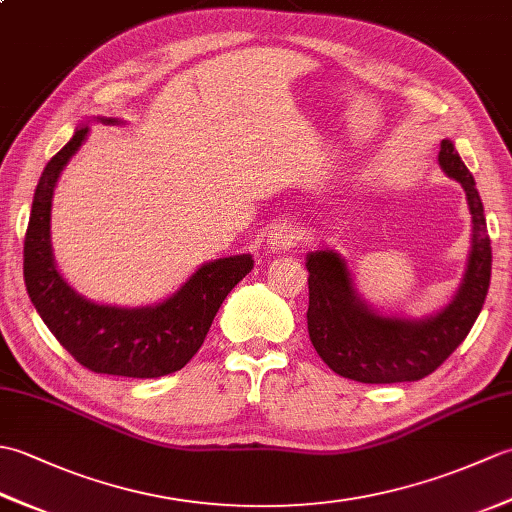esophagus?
<instances>
[{"instance_id": "esophagus-1", "label": "esophagus", "mask_w": 512, "mask_h": 512, "mask_svg": "<svg viewBox=\"0 0 512 512\" xmlns=\"http://www.w3.org/2000/svg\"><path fill=\"white\" fill-rule=\"evenodd\" d=\"M299 239L301 231L288 220H279L277 224L270 226L268 231V246L273 250H288L292 246H297Z\"/></svg>"}]
</instances>
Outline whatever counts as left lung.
Returning <instances> with one entry per match:
<instances>
[{
	"label": "left lung",
	"instance_id": "obj_1",
	"mask_svg": "<svg viewBox=\"0 0 512 512\" xmlns=\"http://www.w3.org/2000/svg\"><path fill=\"white\" fill-rule=\"evenodd\" d=\"M438 162L449 178L462 184L473 224L462 281L440 312L420 319L387 317L358 295L339 253L317 250L306 257L310 341L323 363L343 378L387 385L429 376L455 352L480 317L493 262L484 204L451 140H442Z\"/></svg>",
	"mask_w": 512,
	"mask_h": 512
}]
</instances>
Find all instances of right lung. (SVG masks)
I'll return each instance as SVG.
<instances>
[{
    "mask_svg": "<svg viewBox=\"0 0 512 512\" xmlns=\"http://www.w3.org/2000/svg\"><path fill=\"white\" fill-rule=\"evenodd\" d=\"M96 121L123 123L105 116ZM88 134L90 125L76 127L70 143L52 156L39 178L24 239L28 297L57 341L92 372L127 378L173 374L200 350L222 301L253 270V257L231 255L202 264L156 306L118 308L81 297L54 264L50 211L61 171Z\"/></svg>",
    "mask_w": 512,
    "mask_h": 512,
    "instance_id": "add662e5",
    "label": "right lung"
}]
</instances>
